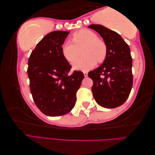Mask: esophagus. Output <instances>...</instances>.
Instances as JSON below:
<instances>
[{
    "label": "esophagus",
    "mask_w": 155,
    "mask_h": 155,
    "mask_svg": "<svg viewBox=\"0 0 155 155\" xmlns=\"http://www.w3.org/2000/svg\"><path fill=\"white\" fill-rule=\"evenodd\" d=\"M83 73H84V77H87V76H88V72L84 71Z\"/></svg>",
    "instance_id": "obj_1"
}]
</instances>
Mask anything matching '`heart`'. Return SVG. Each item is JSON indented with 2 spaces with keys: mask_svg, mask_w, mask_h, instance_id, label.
Returning a JSON list of instances; mask_svg holds the SVG:
<instances>
[{
  "mask_svg": "<svg viewBox=\"0 0 155 155\" xmlns=\"http://www.w3.org/2000/svg\"><path fill=\"white\" fill-rule=\"evenodd\" d=\"M72 42L67 41L62 46V52L68 62H73L81 54H84L73 64L75 69L87 71L94 67L96 63L102 62L107 54L105 42L98 38L94 32L82 29L72 35Z\"/></svg>",
  "mask_w": 155,
  "mask_h": 155,
  "instance_id": "heart-1",
  "label": "heart"
}]
</instances>
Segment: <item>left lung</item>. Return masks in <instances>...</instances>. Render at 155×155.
Masks as SVG:
<instances>
[{"mask_svg": "<svg viewBox=\"0 0 155 155\" xmlns=\"http://www.w3.org/2000/svg\"><path fill=\"white\" fill-rule=\"evenodd\" d=\"M88 27L100 34L107 47L103 64L88 74L93 82V95L104 108L118 107L127 100L133 87L130 48L113 30L101 25H91Z\"/></svg>", "mask_w": 155, "mask_h": 155, "instance_id": "8db88e82", "label": "left lung"}]
</instances>
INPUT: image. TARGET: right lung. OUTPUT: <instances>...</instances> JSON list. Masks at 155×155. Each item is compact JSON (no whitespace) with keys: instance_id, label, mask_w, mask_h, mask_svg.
Segmentation results:
<instances>
[{"instance_id":"1","label":"right lung","mask_w":155,"mask_h":155,"mask_svg":"<svg viewBox=\"0 0 155 155\" xmlns=\"http://www.w3.org/2000/svg\"><path fill=\"white\" fill-rule=\"evenodd\" d=\"M68 31H55L38 43L28 60L30 91L35 105L51 117L67 114L74 107L76 93L84 78L83 73L69 72V64L62 52Z\"/></svg>"}]
</instances>
